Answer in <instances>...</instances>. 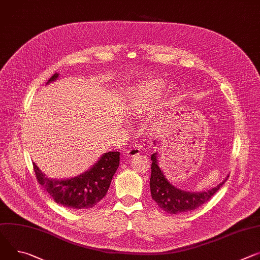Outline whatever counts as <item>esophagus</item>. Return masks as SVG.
<instances>
[{
    "mask_svg": "<svg viewBox=\"0 0 260 260\" xmlns=\"http://www.w3.org/2000/svg\"><path fill=\"white\" fill-rule=\"evenodd\" d=\"M140 151H141V146L135 144V145H133V146L129 147V149L127 150L126 153H127L129 156H135V155L139 154Z\"/></svg>",
    "mask_w": 260,
    "mask_h": 260,
    "instance_id": "obj_1",
    "label": "esophagus"
}]
</instances>
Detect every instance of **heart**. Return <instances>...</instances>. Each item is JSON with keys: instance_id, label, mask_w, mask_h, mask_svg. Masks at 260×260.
Here are the masks:
<instances>
[{"instance_id": "b5f03b06", "label": "heart", "mask_w": 260, "mask_h": 260, "mask_svg": "<svg viewBox=\"0 0 260 260\" xmlns=\"http://www.w3.org/2000/svg\"><path fill=\"white\" fill-rule=\"evenodd\" d=\"M165 86L155 81L141 87L132 100V110L134 112H143L150 108L160 96Z\"/></svg>"}]
</instances>
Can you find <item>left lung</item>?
<instances>
[{"label": "left lung", "mask_w": 260, "mask_h": 260, "mask_svg": "<svg viewBox=\"0 0 260 260\" xmlns=\"http://www.w3.org/2000/svg\"><path fill=\"white\" fill-rule=\"evenodd\" d=\"M151 176L149 183L151 197L161 209L171 215L181 214V212H187L198 208L214 196L227 180L225 179L216 187L210 188L206 192H184L172 185L164 175L158 166L156 153L151 155Z\"/></svg>", "instance_id": "1"}]
</instances>
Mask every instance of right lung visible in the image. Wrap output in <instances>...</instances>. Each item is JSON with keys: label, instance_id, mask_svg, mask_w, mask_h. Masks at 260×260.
Instances as JSON below:
<instances>
[{"label": "right lung", "instance_id": "1", "mask_svg": "<svg viewBox=\"0 0 260 260\" xmlns=\"http://www.w3.org/2000/svg\"><path fill=\"white\" fill-rule=\"evenodd\" d=\"M58 76L55 74L48 83L55 81ZM119 159L120 152H107L89 171L66 180L48 178L35 162L33 169L39 184L56 203L72 209H87L95 206L107 195L111 180L119 166Z\"/></svg>", "mask_w": 260, "mask_h": 260}]
</instances>
